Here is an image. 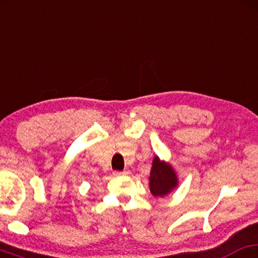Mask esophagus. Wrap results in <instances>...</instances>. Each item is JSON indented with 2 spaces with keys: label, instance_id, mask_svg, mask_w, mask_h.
<instances>
[{
  "label": "esophagus",
  "instance_id": "obj_1",
  "mask_svg": "<svg viewBox=\"0 0 258 258\" xmlns=\"http://www.w3.org/2000/svg\"><path fill=\"white\" fill-rule=\"evenodd\" d=\"M125 172H119V170H115V172H113V175L115 176H123V175H125Z\"/></svg>",
  "mask_w": 258,
  "mask_h": 258
}]
</instances>
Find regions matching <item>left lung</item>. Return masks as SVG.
<instances>
[{
    "mask_svg": "<svg viewBox=\"0 0 258 258\" xmlns=\"http://www.w3.org/2000/svg\"><path fill=\"white\" fill-rule=\"evenodd\" d=\"M178 175L172 165L155 155L149 175L150 193L155 198H163L170 195L178 187Z\"/></svg>",
    "mask_w": 258,
    "mask_h": 258,
    "instance_id": "8db88e82",
    "label": "left lung"
}]
</instances>
